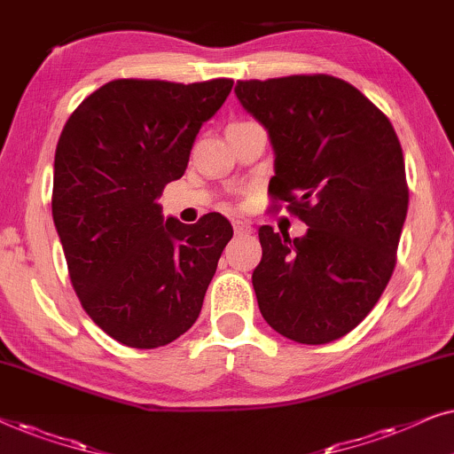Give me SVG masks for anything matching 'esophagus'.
Here are the masks:
<instances>
[{
    "mask_svg": "<svg viewBox=\"0 0 454 454\" xmlns=\"http://www.w3.org/2000/svg\"><path fill=\"white\" fill-rule=\"evenodd\" d=\"M232 226H234V234H239V237H243V234H251V232H253L251 223H247V222H243V220H234Z\"/></svg>",
    "mask_w": 454,
    "mask_h": 454,
    "instance_id": "esophagus-1",
    "label": "esophagus"
}]
</instances>
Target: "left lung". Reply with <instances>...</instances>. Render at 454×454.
<instances>
[{
  "label": "left lung",
  "mask_w": 454,
  "mask_h": 454,
  "mask_svg": "<svg viewBox=\"0 0 454 454\" xmlns=\"http://www.w3.org/2000/svg\"><path fill=\"white\" fill-rule=\"evenodd\" d=\"M234 93L270 135L271 197L309 226L301 239L259 228V311L294 342L336 340L364 322L395 270L409 207L401 143L340 78L239 81Z\"/></svg>",
  "instance_id": "left-lung-1"
}]
</instances>
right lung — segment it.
<instances>
[{
    "label": "right lung",
    "instance_id": "obj_1",
    "mask_svg": "<svg viewBox=\"0 0 454 454\" xmlns=\"http://www.w3.org/2000/svg\"><path fill=\"white\" fill-rule=\"evenodd\" d=\"M231 89V78H118L90 93L59 135L51 214L72 286L89 317L126 347H164L197 322L232 239L220 214L186 226L157 203Z\"/></svg>",
    "mask_w": 454,
    "mask_h": 454
}]
</instances>
